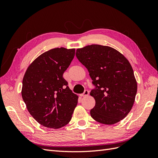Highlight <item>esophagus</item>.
Instances as JSON below:
<instances>
[{
	"instance_id": "esophagus-1",
	"label": "esophagus",
	"mask_w": 158,
	"mask_h": 158,
	"mask_svg": "<svg viewBox=\"0 0 158 158\" xmlns=\"http://www.w3.org/2000/svg\"><path fill=\"white\" fill-rule=\"evenodd\" d=\"M89 95V91L88 90H85L84 92L82 94H80V95L81 97H84V96H87V95Z\"/></svg>"
}]
</instances>
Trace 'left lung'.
Masks as SVG:
<instances>
[{
    "label": "left lung",
    "instance_id": "left-lung-1",
    "mask_svg": "<svg viewBox=\"0 0 158 158\" xmlns=\"http://www.w3.org/2000/svg\"><path fill=\"white\" fill-rule=\"evenodd\" d=\"M95 89L90 95L95 105L90 114L105 125L121 121L131 111L137 92L134 71L126 57L111 47L91 45L76 49Z\"/></svg>",
    "mask_w": 158,
    "mask_h": 158
}]
</instances>
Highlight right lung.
I'll list each match as a JSON object with an SVG mask.
<instances>
[{
    "instance_id": "right-lung-1",
    "label": "right lung",
    "mask_w": 158,
    "mask_h": 158,
    "mask_svg": "<svg viewBox=\"0 0 158 158\" xmlns=\"http://www.w3.org/2000/svg\"><path fill=\"white\" fill-rule=\"evenodd\" d=\"M75 49L55 48L40 55L28 66L22 96L31 115L42 126L60 128L70 122L78 96L64 79Z\"/></svg>"
}]
</instances>
